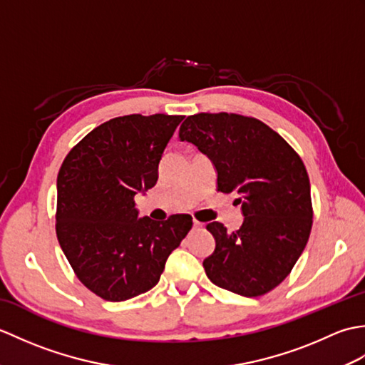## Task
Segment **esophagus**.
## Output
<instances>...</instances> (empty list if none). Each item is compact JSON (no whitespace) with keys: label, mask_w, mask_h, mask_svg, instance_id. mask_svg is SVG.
<instances>
[{"label":"esophagus","mask_w":365,"mask_h":365,"mask_svg":"<svg viewBox=\"0 0 365 365\" xmlns=\"http://www.w3.org/2000/svg\"><path fill=\"white\" fill-rule=\"evenodd\" d=\"M192 227H195V229H202L204 224L200 222V221H197L196 218H192Z\"/></svg>","instance_id":"esophagus-1"}]
</instances>
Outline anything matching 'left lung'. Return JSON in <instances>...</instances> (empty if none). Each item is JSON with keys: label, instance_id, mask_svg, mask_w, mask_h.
Returning a JSON list of instances; mask_svg holds the SVG:
<instances>
[{"label": "left lung", "instance_id": "1", "mask_svg": "<svg viewBox=\"0 0 365 365\" xmlns=\"http://www.w3.org/2000/svg\"><path fill=\"white\" fill-rule=\"evenodd\" d=\"M213 161L216 190L235 192L245 221L227 234L207 224L215 251L204 260L208 279L247 298L271 292L290 274L312 229L311 182L304 163L285 139L255 118L197 113L178 130Z\"/></svg>", "mask_w": 365, "mask_h": 365}]
</instances>
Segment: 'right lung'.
<instances>
[{
  "instance_id": "right-lung-1",
  "label": "right lung",
  "mask_w": 365,
  "mask_h": 365,
  "mask_svg": "<svg viewBox=\"0 0 365 365\" xmlns=\"http://www.w3.org/2000/svg\"><path fill=\"white\" fill-rule=\"evenodd\" d=\"M185 115L108 120L67 153L58 173L56 235L80 282L106 301L149 292L192 226L190 215L139 218L135 196L158 180V163Z\"/></svg>"
}]
</instances>
